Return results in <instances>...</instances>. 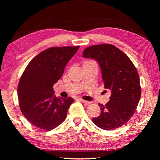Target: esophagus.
<instances>
[{
  "label": "esophagus",
  "instance_id": "esophagus-1",
  "mask_svg": "<svg viewBox=\"0 0 160 160\" xmlns=\"http://www.w3.org/2000/svg\"><path fill=\"white\" fill-rule=\"evenodd\" d=\"M81 102H83L84 104H86V105H89V104H90L91 102H89V101H87V100H82V99H80V100Z\"/></svg>",
  "mask_w": 160,
  "mask_h": 160
}]
</instances>
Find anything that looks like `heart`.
<instances>
[{
    "mask_svg": "<svg viewBox=\"0 0 160 160\" xmlns=\"http://www.w3.org/2000/svg\"><path fill=\"white\" fill-rule=\"evenodd\" d=\"M91 62V61H86V62H84V63H87V62Z\"/></svg>",
    "mask_w": 160,
    "mask_h": 160,
    "instance_id": "heart-1",
    "label": "heart"
}]
</instances>
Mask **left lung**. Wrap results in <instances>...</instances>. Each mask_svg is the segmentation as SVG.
I'll use <instances>...</instances> for the list:
<instances>
[{"label": "left lung", "mask_w": 160, "mask_h": 160, "mask_svg": "<svg viewBox=\"0 0 160 160\" xmlns=\"http://www.w3.org/2000/svg\"><path fill=\"white\" fill-rule=\"evenodd\" d=\"M84 58H92L99 63L104 88L110 89V100L98 104L101 113L92 122L104 130L111 131L122 127L130 120L136 111L141 97L140 77L129 58L110 44L87 47Z\"/></svg>", "instance_id": "8db88e82"}]
</instances>
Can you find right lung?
Instances as JSON below:
<instances>
[{"mask_svg":"<svg viewBox=\"0 0 160 160\" xmlns=\"http://www.w3.org/2000/svg\"><path fill=\"white\" fill-rule=\"evenodd\" d=\"M79 47L49 48L33 58L27 66L18 83V98L20 111L32 124L50 131L66 119L73 99L56 97L53 86L60 79Z\"/></svg>","mask_w":160,"mask_h":160,"instance_id":"1","label":"right lung"}]
</instances>
